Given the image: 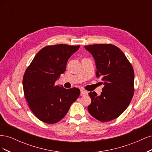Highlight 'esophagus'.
I'll use <instances>...</instances> for the list:
<instances>
[{"label": "esophagus", "mask_w": 152, "mask_h": 152, "mask_svg": "<svg viewBox=\"0 0 152 152\" xmlns=\"http://www.w3.org/2000/svg\"><path fill=\"white\" fill-rule=\"evenodd\" d=\"M87 94H88V92L84 89H81V90H80V96H86Z\"/></svg>", "instance_id": "obj_1"}]
</instances>
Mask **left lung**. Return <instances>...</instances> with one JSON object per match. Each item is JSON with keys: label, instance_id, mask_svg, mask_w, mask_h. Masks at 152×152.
Returning <instances> with one entry per match:
<instances>
[{"label": "left lung", "instance_id": "left-lung-1", "mask_svg": "<svg viewBox=\"0 0 152 152\" xmlns=\"http://www.w3.org/2000/svg\"><path fill=\"white\" fill-rule=\"evenodd\" d=\"M95 59L96 77H101L104 85L98 96L96 92L89 93L91 103L89 113L101 122L117 118L129 105L134 93V73L126 55L111 44L85 45Z\"/></svg>", "mask_w": 152, "mask_h": 152}]
</instances>
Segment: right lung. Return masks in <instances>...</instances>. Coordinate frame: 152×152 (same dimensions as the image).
<instances>
[{"instance_id":"add662e5","label":"right lung","mask_w":152,"mask_h":152,"mask_svg":"<svg viewBox=\"0 0 152 152\" xmlns=\"http://www.w3.org/2000/svg\"><path fill=\"white\" fill-rule=\"evenodd\" d=\"M79 48L67 44L48 45L39 50L26 68L23 78L24 94L31 111L40 121L50 124L58 122L79 98V89H66L55 85V82Z\"/></svg>"}]
</instances>
